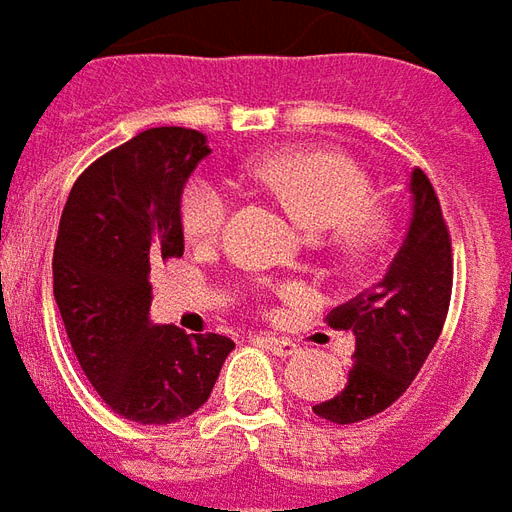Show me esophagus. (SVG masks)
<instances>
[{"mask_svg": "<svg viewBox=\"0 0 512 512\" xmlns=\"http://www.w3.org/2000/svg\"><path fill=\"white\" fill-rule=\"evenodd\" d=\"M260 343L266 345L271 354L277 356H293L299 351V345L293 343V340H285V337H274V334H263V337H257Z\"/></svg>", "mask_w": 512, "mask_h": 512, "instance_id": "34e87169", "label": "esophagus"}]
</instances>
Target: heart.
<instances>
[{
  "label": "heart",
  "mask_w": 512,
  "mask_h": 512,
  "mask_svg": "<svg viewBox=\"0 0 512 512\" xmlns=\"http://www.w3.org/2000/svg\"><path fill=\"white\" fill-rule=\"evenodd\" d=\"M252 178L277 194L312 233L332 230L340 252L359 255L384 235V216L370 208L373 186L365 169L332 150H282L257 161ZM233 194L222 180L197 175L180 197V224L191 244H211L227 227Z\"/></svg>",
  "instance_id": "b5f03b06"
}]
</instances>
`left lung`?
Wrapping results in <instances>:
<instances>
[{
  "label": "left lung",
  "instance_id": "obj_1",
  "mask_svg": "<svg viewBox=\"0 0 512 512\" xmlns=\"http://www.w3.org/2000/svg\"><path fill=\"white\" fill-rule=\"evenodd\" d=\"M411 222L384 279L329 312V326L356 337L354 365L340 395L312 411L351 425L376 417L417 378L444 329L452 293L450 230L422 169L411 172Z\"/></svg>",
  "mask_w": 512,
  "mask_h": 512
}]
</instances>
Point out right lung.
<instances>
[{"label":"right lung","mask_w":512,"mask_h":512,"mask_svg":"<svg viewBox=\"0 0 512 512\" xmlns=\"http://www.w3.org/2000/svg\"><path fill=\"white\" fill-rule=\"evenodd\" d=\"M211 153L191 128H147L73 183L54 244V299L87 381L120 417L169 425L211 397L235 343L150 321V266L183 255L180 194Z\"/></svg>","instance_id":"add662e5"}]
</instances>
